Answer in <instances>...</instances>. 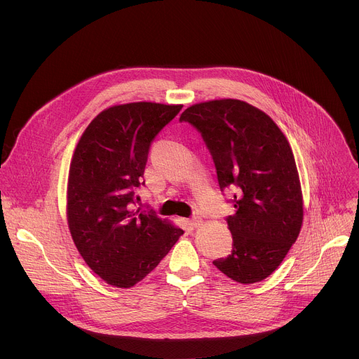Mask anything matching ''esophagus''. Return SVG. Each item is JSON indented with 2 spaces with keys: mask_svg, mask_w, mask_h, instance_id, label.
I'll list each match as a JSON object with an SVG mask.
<instances>
[{
  "mask_svg": "<svg viewBox=\"0 0 359 359\" xmlns=\"http://www.w3.org/2000/svg\"><path fill=\"white\" fill-rule=\"evenodd\" d=\"M201 223H203V220H201L200 216H194V217H191L190 222H189V224H190L191 227H197V226H200Z\"/></svg>",
  "mask_w": 359,
  "mask_h": 359,
  "instance_id": "esophagus-1",
  "label": "esophagus"
}]
</instances>
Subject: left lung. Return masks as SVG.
Wrapping results in <instances>:
<instances>
[{
	"label": "left lung",
	"mask_w": 359,
	"mask_h": 359,
	"mask_svg": "<svg viewBox=\"0 0 359 359\" xmlns=\"http://www.w3.org/2000/svg\"><path fill=\"white\" fill-rule=\"evenodd\" d=\"M190 123L213 158L220 190L234 189L229 257L213 264L229 278L252 284L281 264L302 224V196L292 150L273 119L243 100L220 99L187 108Z\"/></svg>",
	"instance_id": "8db88e82"
}]
</instances>
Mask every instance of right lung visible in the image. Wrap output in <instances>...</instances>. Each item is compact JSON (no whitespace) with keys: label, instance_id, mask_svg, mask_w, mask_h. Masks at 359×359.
<instances>
[{"label":"right lung","instance_id":"right-lung-1","mask_svg":"<svg viewBox=\"0 0 359 359\" xmlns=\"http://www.w3.org/2000/svg\"><path fill=\"white\" fill-rule=\"evenodd\" d=\"M182 105L151 102L112 107L86 128L68 179V224L90 270L108 284L129 288L155 270L184 233L136 208L151 140Z\"/></svg>","mask_w":359,"mask_h":359}]
</instances>
